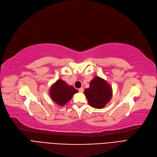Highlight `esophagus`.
Here are the masks:
<instances>
[{
  "label": "esophagus",
  "mask_w": 157,
  "mask_h": 157,
  "mask_svg": "<svg viewBox=\"0 0 157 157\" xmlns=\"http://www.w3.org/2000/svg\"><path fill=\"white\" fill-rule=\"evenodd\" d=\"M78 91H79V92H80V93H82V92L84 91V89H83V87H80V88H79V89H78Z\"/></svg>",
  "instance_id": "esophagus-1"
}]
</instances>
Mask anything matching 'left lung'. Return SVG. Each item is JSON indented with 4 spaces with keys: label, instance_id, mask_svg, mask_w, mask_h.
<instances>
[{
    "label": "left lung",
    "instance_id": "1",
    "mask_svg": "<svg viewBox=\"0 0 157 157\" xmlns=\"http://www.w3.org/2000/svg\"><path fill=\"white\" fill-rule=\"evenodd\" d=\"M84 94L89 105L95 109H102L111 100L113 91L105 80L95 77L90 82L89 87L85 89Z\"/></svg>",
    "mask_w": 157,
    "mask_h": 157
}]
</instances>
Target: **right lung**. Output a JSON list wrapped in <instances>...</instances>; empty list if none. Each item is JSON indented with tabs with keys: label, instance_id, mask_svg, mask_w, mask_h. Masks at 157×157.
Returning <instances> with one entry per match:
<instances>
[{
	"label": "right lung",
	"instance_id": "add662e5",
	"mask_svg": "<svg viewBox=\"0 0 157 157\" xmlns=\"http://www.w3.org/2000/svg\"><path fill=\"white\" fill-rule=\"evenodd\" d=\"M77 92L75 88L68 85L61 79H59L52 84L49 90L52 100L59 106H64L72 98L73 94Z\"/></svg>",
	"mask_w": 157,
	"mask_h": 157
}]
</instances>
